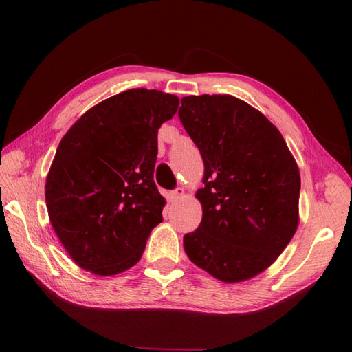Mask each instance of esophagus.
Returning <instances> with one entry per match:
<instances>
[{
  "mask_svg": "<svg viewBox=\"0 0 352 352\" xmlns=\"http://www.w3.org/2000/svg\"><path fill=\"white\" fill-rule=\"evenodd\" d=\"M184 195V189L183 188H177L175 190H172L170 192V195H169V198H170V201L172 203H174V201H177V199H180Z\"/></svg>",
  "mask_w": 352,
  "mask_h": 352,
  "instance_id": "34e87169",
  "label": "esophagus"
}]
</instances>
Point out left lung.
Returning <instances> with one entry per match:
<instances>
[{"label":"left lung","instance_id":"obj_1","mask_svg":"<svg viewBox=\"0 0 352 352\" xmlns=\"http://www.w3.org/2000/svg\"><path fill=\"white\" fill-rule=\"evenodd\" d=\"M178 116L204 162V188L195 195L203 221L184 236V251L223 283L250 280L298 228V164L278 129L236 96H184Z\"/></svg>","mask_w":352,"mask_h":352}]
</instances>
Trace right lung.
<instances>
[{
	"instance_id": "1",
	"label": "right lung",
	"mask_w": 352,
	"mask_h": 352,
	"mask_svg": "<svg viewBox=\"0 0 352 352\" xmlns=\"http://www.w3.org/2000/svg\"><path fill=\"white\" fill-rule=\"evenodd\" d=\"M180 100L130 89L96 104L58 144L45 184L51 226L76 263L116 275L138 263L166 201L157 190V133Z\"/></svg>"
}]
</instances>
